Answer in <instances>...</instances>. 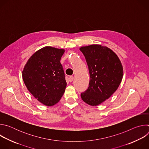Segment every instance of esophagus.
<instances>
[{
  "label": "esophagus",
  "instance_id": "34e87169",
  "mask_svg": "<svg viewBox=\"0 0 149 149\" xmlns=\"http://www.w3.org/2000/svg\"><path fill=\"white\" fill-rule=\"evenodd\" d=\"M73 80H74V77L70 76V77H69V81H70V82H72Z\"/></svg>",
  "mask_w": 149,
  "mask_h": 149
}]
</instances>
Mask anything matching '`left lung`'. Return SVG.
<instances>
[{"label": "left lung", "mask_w": 149, "mask_h": 149, "mask_svg": "<svg viewBox=\"0 0 149 149\" xmlns=\"http://www.w3.org/2000/svg\"><path fill=\"white\" fill-rule=\"evenodd\" d=\"M79 50L86 58L90 77L89 87L81 97L88 105L97 106L118 88L123 77L122 63L117 55L107 47L94 44L82 47Z\"/></svg>", "instance_id": "1"}]
</instances>
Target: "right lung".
Listing matches in <instances>:
<instances>
[{"label":"right lung","mask_w":149,"mask_h":149,"mask_svg":"<svg viewBox=\"0 0 149 149\" xmlns=\"http://www.w3.org/2000/svg\"><path fill=\"white\" fill-rule=\"evenodd\" d=\"M63 49L45 47L28 60L22 78L28 91L40 102L52 106L59 102L67 87L61 58Z\"/></svg>","instance_id":"1"}]
</instances>
